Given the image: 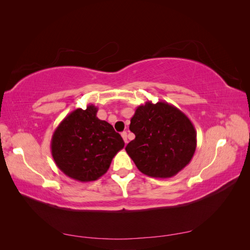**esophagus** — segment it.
Listing matches in <instances>:
<instances>
[{
    "label": "esophagus",
    "mask_w": 250,
    "mask_h": 250,
    "mask_svg": "<svg viewBox=\"0 0 250 250\" xmlns=\"http://www.w3.org/2000/svg\"><path fill=\"white\" fill-rule=\"evenodd\" d=\"M121 135H122V138H123L124 142L127 143V142H128V140H127V132H126V131H123L122 133H121Z\"/></svg>",
    "instance_id": "1"
}]
</instances>
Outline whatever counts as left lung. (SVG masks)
<instances>
[{
  "instance_id": "8db88e82",
  "label": "left lung",
  "mask_w": 250,
  "mask_h": 250,
  "mask_svg": "<svg viewBox=\"0 0 250 250\" xmlns=\"http://www.w3.org/2000/svg\"><path fill=\"white\" fill-rule=\"evenodd\" d=\"M129 129L135 139L125 150L147 176L170 178L190 164L197 146L191 120L168 102H146L135 109Z\"/></svg>"
}]
</instances>
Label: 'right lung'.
<instances>
[{
  "instance_id": "1",
  "label": "right lung",
  "mask_w": 250,
  "mask_h": 250,
  "mask_svg": "<svg viewBox=\"0 0 250 250\" xmlns=\"http://www.w3.org/2000/svg\"><path fill=\"white\" fill-rule=\"evenodd\" d=\"M97 111L93 104L86 109L73 110L57 126L51 140L52 156L59 170L81 183L104 175L125 145L109 123L97 118Z\"/></svg>"
}]
</instances>
